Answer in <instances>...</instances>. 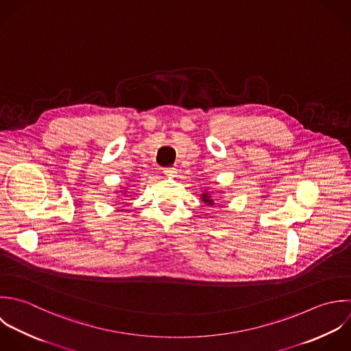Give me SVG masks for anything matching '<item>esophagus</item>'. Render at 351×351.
Wrapping results in <instances>:
<instances>
[{
    "mask_svg": "<svg viewBox=\"0 0 351 351\" xmlns=\"http://www.w3.org/2000/svg\"><path fill=\"white\" fill-rule=\"evenodd\" d=\"M164 173L168 178H173V176H176V168H165Z\"/></svg>",
    "mask_w": 351,
    "mask_h": 351,
    "instance_id": "esophagus-1",
    "label": "esophagus"
}]
</instances>
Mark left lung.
Returning <instances> with one entry per match:
<instances>
[{"label": "left lung", "instance_id": "8db88e82", "mask_svg": "<svg viewBox=\"0 0 351 351\" xmlns=\"http://www.w3.org/2000/svg\"><path fill=\"white\" fill-rule=\"evenodd\" d=\"M213 194H212V191H204L202 194H201V201H204L206 205H209V206H213L215 205V201H213V197H212Z\"/></svg>", "mask_w": 351, "mask_h": 351}]
</instances>
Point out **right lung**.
I'll return each mask as SVG.
<instances>
[{"mask_svg": "<svg viewBox=\"0 0 351 351\" xmlns=\"http://www.w3.org/2000/svg\"><path fill=\"white\" fill-rule=\"evenodd\" d=\"M127 191H128V189H125V187L123 190H120V193H123V194H127Z\"/></svg>", "mask_w": 351, "mask_h": 351, "instance_id": "1", "label": "right lung"}]
</instances>
